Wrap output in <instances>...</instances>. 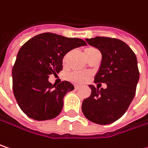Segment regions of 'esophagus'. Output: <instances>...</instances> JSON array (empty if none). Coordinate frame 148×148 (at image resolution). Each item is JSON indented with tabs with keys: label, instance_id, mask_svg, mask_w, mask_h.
I'll return each instance as SVG.
<instances>
[{
	"label": "esophagus",
	"instance_id": "1",
	"mask_svg": "<svg viewBox=\"0 0 148 148\" xmlns=\"http://www.w3.org/2000/svg\"><path fill=\"white\" fill-rule=\"evenodd\" d=\"M80 88H81V87L79 86V85H75V86H74V90H80Z\"/></svg>",
	"mask_w": 148,
	"mask_h": 148
}]
</instances>
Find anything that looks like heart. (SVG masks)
Instances as JSON below:
<instances>
[{"instance_id": "heart-1", "label": "heart", "mask_w": 148, "mask_h": 148, "mask_svg": "<svg viewBox=\"0 0 148 148\" xmlns=\"http://www.w3.org/2000/svg\"><path fill=\"white\" fill-rule=\"evenodd\" d=\"M97 51V49L94 47H88L84 50V56L85 58L90 55L92 53ZM69 54L67 53L65 54L64 58H63V64H64L67 61V58H68ZM90 78V75L88 74H85V73H79V72H74V73H71L68 75V79L71 81V82L74 83V84H84L85 82L88 81Z\"/></svg>"}]
</instances>
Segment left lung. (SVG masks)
<instances>
[{"instance_id": "left-lung-1", "label": "left lung", "mask_w": 148, "mask_h": 148, "mask_svg": "<svg viewBox=\"0 0 148 148\" xmlns=\"http://www.w3.org/2000/svg\"><path fill=\"white\" fill-rule=\"evenodd\" d=\"M86 41L102 54L94 82L106 83L107 87L98 90L89 85L91 95L83 101V114L92 122L107 125L121 117L134 98L139 80L136 57L126 42L117 38L95 37Z\"/></svg>"}]
</instances>
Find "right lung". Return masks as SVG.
<instances>
[{
    "mask_svg": "<svg viewBox=\"0 0 148 148\" xmlns=\"http://www.w3.org/2000/svg\"><path fill=\"white\" fill-rule=\"evenodd\" d=\"M86 44L80 38L44 32L21 47L12 68V89L19 107L28 117L45 121L60 114L64 96L74 85L68 81L55 85L48 78L63 69V58L68 52Z\"/></svg>",
    "mask_w": 148,
    "mask_h": 148,
    "instance_id": "obj_1",
    "label": "right lung"
}]
</instances>
